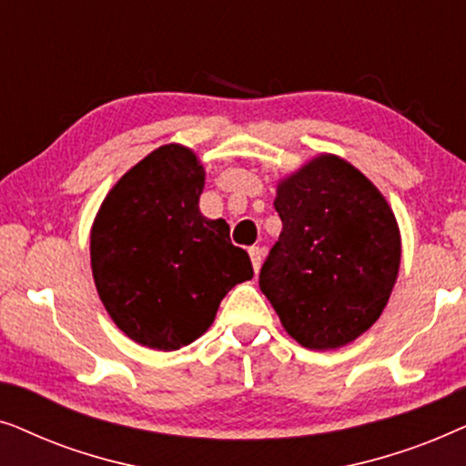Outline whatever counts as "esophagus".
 I'll return each mask as SVG.
<instances>
[{
    "label": "esophagus",
    "mask_w": 466,
    "mask_h": 466,
    "mask_svg": "<svg viewBox=\"0 0 466 466\" xmlns=\"http://www.w3.org/2000/svg\"><path fill=\"white\" fill-rule=\"evenodd\" d=\"M250 260H252V267H254V271L258 273V269H260V263H263V248H258V246H252L250 250Z\"/></svg>",
    "instance_id": "obj_1"
}]
</instances>
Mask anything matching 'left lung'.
<instances>
[{
  "mask_svg": "<svg viewBox=\"0 0 466 466\" xmlns=\"http://www.w3.org/2000/svg\"><path fill=\"white\" fill-rule=\"evenodd\" d=\"M282 233L258 284L292 339L346 346L373 327L400 265V235L384 195L354 165L320 155L278 184Z\"/></svg>",
  "mask_w": 466,
  "mask_h": 466,
  "instance_id": "1",
  "label": "left lung"
}]
</instances>
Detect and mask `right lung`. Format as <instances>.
<instances>
[{
  "instance_id": "right-lung-1",
  "label": "right lung",
  "mask_w": 466,
  "mask_h": 466,
  "mask_svg": "<svg viewBox=\"0 0 466 466\" xmlns=\"http://www.w3.org/2000/svg\"><path fill=\"white\" fill-rule=\"evenodd\" d=\"M203 184L193 150L161 146L114 184L95 216V286L116 327L139 346H188L214 322L227 292L254 276L227 222L199 212Z\"/></svg>"
}]
</instances>
